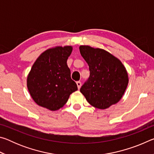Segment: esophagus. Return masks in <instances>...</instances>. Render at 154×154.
Segmentation results:
<instances>
[{
    "instance_id": "esophagus-1",
    "label": "esophagus",
    "mask_w": 154,
    "mask_h": 154,
    "mask_svg": "<svg viewBox=\"0 0 154 154\" xmlns=\"http://www.w3.org/2000/svg\"><path fill=\"white\" fill-rule=\"evenodd\" d=\"M77 85L78 89H80L81 86H82V82H77Z\"/></svg>"
}]
</instances>
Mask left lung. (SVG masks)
<instances>
[{
	"mask_svg": "<svg viewBox=\"0 0 154 154\" xmlns=\"http://www.w3.org/2000/svg\"><path fill=\"white\" fill-rule=\"evenodd\" d=\"M79 51L90 72L89 79L81 88V93L95 108L105 109L118 103L128 84L124 64L105 49L81 45Z\"/></svg>",
	"mask_w": 154,
	"mask_h": 154,
	"instance_id": "left-lung-1",
	"label": "left lung"
}]
</instances>
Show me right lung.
<instances>
[{
  "instance_id": "1",
  "label": "right lung",
  "mask_w": 154,
  "mask_h": 154,
  "mask_svg": "<svg viewBox=\"0 0 154 154\" xmlns=\"http://www.w3.org/2000/svg\"><path fill=\"white\" fill-rule=\"evenodd\" d=\"M72 46H56L43 52L33 64L27 77V88L38 105L57 111L66 103L70 95L77 90L71 79L67 59Z\"/></svg>"
}]
</instances>
